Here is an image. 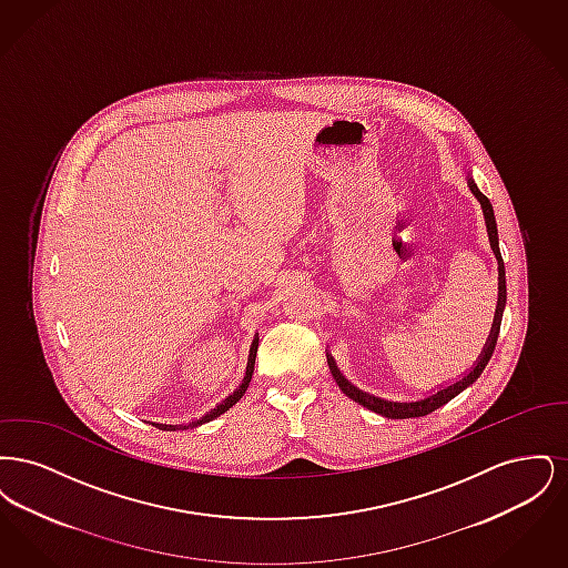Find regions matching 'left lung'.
<instances>
[{
	"label": "left lung",
	"mask_w": 568,
	"mask_h": 568,
	"mask_svg": "<svg viewBox=\"0 0 568 568\" xmlns=\"http://www.w3.org/2000/svg\"><path fill=\"white\" fill-rule=\"evenodd\" d=\"M468 187L473 191V195L479 200L481 209H484V216H486L487 236H489V244H491V251L498 260V306H496V317H494V324H491V332L487 336L486 347L479 355L477 364L473 366V371L468 375L434 392L430 396L422 398V400H415V403H394V400H385V398H378L373 396L368 392H362L359 387H355L349 378L343 377V373L338 371L336 362L332 355H327V364H329V371H332V377L338 383V387L343 389L345 396H349L352 400H355L357 405L366 406L371 410H375L378 415L387 417V419H408V417H424L428 413H433L434 408L438 406L447 405L452 398H456L459 392H464L468 385H473L479 375L484 373V368L494 353L496 347V341H498V332H500V322H503V311H505V304H507V285H505V264H503V257H500V248H498V230H496V216H494V209L489 204L486 195L481 191L477 190L475 181L468 179Z\"/></svg>",
	"instance_id": "8db88e82"
}]
</instances>
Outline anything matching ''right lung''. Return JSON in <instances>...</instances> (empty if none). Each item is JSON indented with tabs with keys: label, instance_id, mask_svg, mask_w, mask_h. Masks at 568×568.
<instances>
[{
	"label": "right lung",
	"instance_id": "obj_1",
	"mask_svg": "<svg viewBox=\"0 0 568 568\" xmlns=\"http://www.w3.org/2000/svg\"><path fill=\"white\" fill-rule=\"evenodd\" d=\"M257 345H260V338L255 336L253 338V343H251V352H248V359H246V373H244L243 383L225 398V400H221L215 408H211L204 417H200V419H195V422H190V426H170V424H153L155 428H160V430H187V428H195V426H202V424H206V422H213L215 417H219L221 413H225V410H230L232 406L236 405L241 398L244 396V392H246V387H248V383H251V377H253V366H255V355H257Z\"/></svg>",
	"mask_w": 568,
	"mask_h": 568
}]
</instances>
